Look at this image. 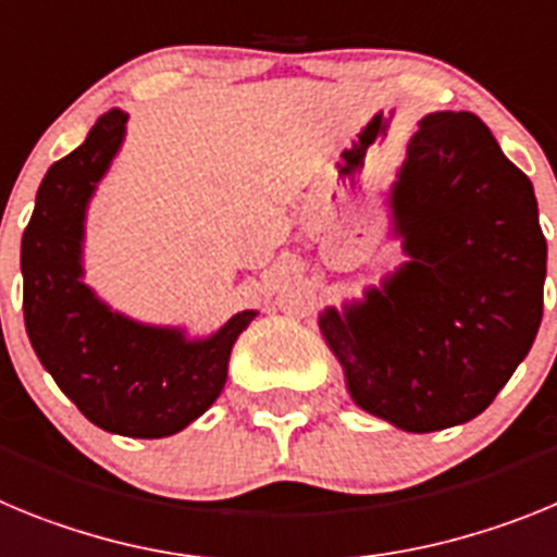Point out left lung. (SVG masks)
<instances>
[{
  "label": "left lung",
  "instance_id": "8db88e82",
  "mask_svg": "<svg viewBox=\"0 0 557 557\" xmlns=\"http://www.w3.org/2000/svg\"><path fill=\"white\" fill-rule=\"evenodd\" d=\"M391 209L410 262L318 323L362 410L405 432L466 424L541 326L547 239L533 184L480 116L441 111L418 122Z\"/></svg>",
  "mask_w": 557,
  "mask_h": 557
}]
</instances>
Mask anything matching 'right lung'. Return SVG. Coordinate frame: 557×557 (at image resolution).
<instances>
[{
	"label": "right lung",
	"instance_id": "1",
	"mask_svg": "<svg viewBox=\"0 0 557 557\" xmlns=\"http://www.w3.org/2000/svg\"><path fill=\"white\" fill-rule=\"evenodd\" d=\"M127 113H102L86 141L44 175L22 236L24 326L41 366L100 430L166 437L223 393L236 337L256 312H236L206 339L113 312L83 284L88 200L125 139Z\"/></svg>",
	"mask_w": 557,
	"mask_h": 557
}]
</instances>
